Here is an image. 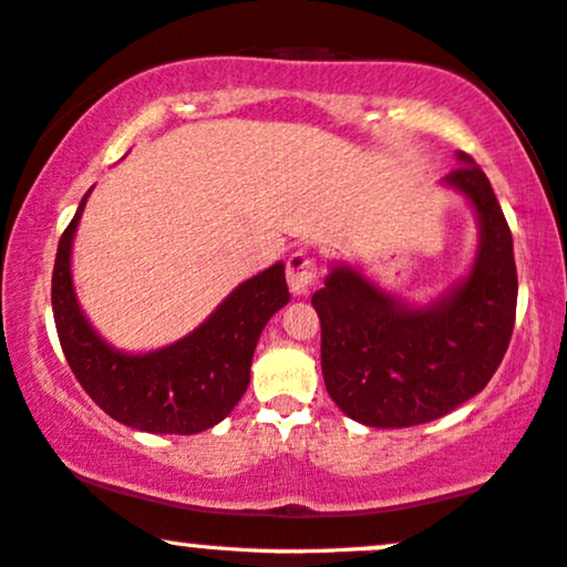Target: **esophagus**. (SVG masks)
Instances as JSON below:
<instances>
[{"label": "esophagus", "mask_w": 567, "mask_h": 567, "mask_svg": "<svg viewBox=\"0 0 567 567\" xmlns=\"http://www.w3.org/2000/svg\"><path fill=\"white\" fill-rule=\"evenodd\" d=\"M316 275H319V264L308 251H296L288 259V285L292 296H308L316 285Z\"/></svg>", "instance_id": "esophagus-1"}]
</instances>
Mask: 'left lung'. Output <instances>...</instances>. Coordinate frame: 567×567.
I'll return each mask as SVG.
<instances>
[{
	"label": "left lung",
	"mask_w": 567,
	"mask_h": 567,
	"mask_svg": "<svg viewBox=\"0 0 567 567\" xmlns=\"http://www.w3.org/2000/svg\"><path fill=\"white\" fill-rule=\"evenodd\" d=\"M456 157L443 184L477 215L470 275L427 306H410L339 261L311 298L329 396L368 427L443 417L487 386L508 350L518 298L511 228L480 165L466 153Z\"/></svg>",
	"instance_id": "obj_1"
}]
</instances>
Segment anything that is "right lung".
<instances>
[{"mask_svg": "<svg viewBox=\"0 0 567 567\" xmlns=\"http://www.w3.org/2000/svg\"><path fill=\"white\" fill-rule=\"evenodd\" d=\"M87 196L59 240L51 277L56 334L74 379L121 425L161 435H194L217 425L246 394L261 329L288 306L285 264L240 282L178 342L153 352L116 350L82 313L72 282V240Z\"/></svg>", "mask_w": 567, "mask_h": 567, "instance_id": "obj_1", "label": "right lung"}]
</instances>
